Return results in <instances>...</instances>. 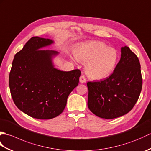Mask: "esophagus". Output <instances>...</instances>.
I'll return each mask as SVG.
<instances>
[{
	"instance_id": "esophagus-1",
	"label": "esophagus",
	"mask_w": 151,
	"mask_h": 151,
	"mask_svg": "<svg viewBox=\"0 0 151 151\" xmlns=\"http://www.w3.org/2000/svg\"><path fill=\"white\" fill-rule=\"evenodd\" d=\"M79 81H80V82L82 83V84H83V83H85L86 82V79L85 76L81 75V76H80Z\"/></svg>"
}]
</instances>
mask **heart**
<instances>
[{
	"label": "heart",
	"mask_w": 151,
	"mask_h": 151,
	"mask_svg": "<svg viewBox=\"0 0 151 151\" xmlns=\"http://www.w3.org/2000/svg\"><path fill=\"white\" fill-rule=\"evenodd\" d=\"M75 56L80 62H86L85 71L93 80L108 77L114 71L118 60L116 50L99 41L79 44L75 49Z\"/></svg>",
	"instance_id": "obj_1"
}]
</instances>
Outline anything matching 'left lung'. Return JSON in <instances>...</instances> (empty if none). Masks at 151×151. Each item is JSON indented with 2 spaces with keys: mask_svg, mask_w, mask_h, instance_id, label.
Masks as SVG:
<instances>
[{
  "mask_svg": "<svg viewBox=\"0 0 151 151\" xmlns=\"http://www.w3.org/2000/svg\"><path fill=\"white\" fill-rule=\"evenodd\" d=\"M121 59L114 73L99 82H89L88 106L97 116L110 119L132 110L142 88L138 58L129 47L121 49Z\"/></svg>",
  "mask_w": 151,
  "mask_h": 151,
  "instance_id": "obj_1",
  "label": "left lung"
}]
</instances>
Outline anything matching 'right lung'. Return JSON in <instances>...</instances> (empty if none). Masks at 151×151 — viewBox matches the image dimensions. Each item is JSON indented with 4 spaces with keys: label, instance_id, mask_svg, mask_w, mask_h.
I'll return each mask as SVG.
<instances>
[{
    "label": "right lung",
    "instance_id": "1",
    "mask_svg": "<svg viewBox=\"0 0 151 151\" xmlns=\"http://www.w3.org/2000/svg\"><path fill=\"white\" fill-rule=\"evenodd\" d=\"M54 41L32 37L15 54L9 76L15 104L29 116L50 119L63 112L69 95L78 86L79 69L63 71L54 67L58 52L42 50Z\"/></svg>",
    "mask_w": 151,
    "mask_h": 151
}]
</instances>
